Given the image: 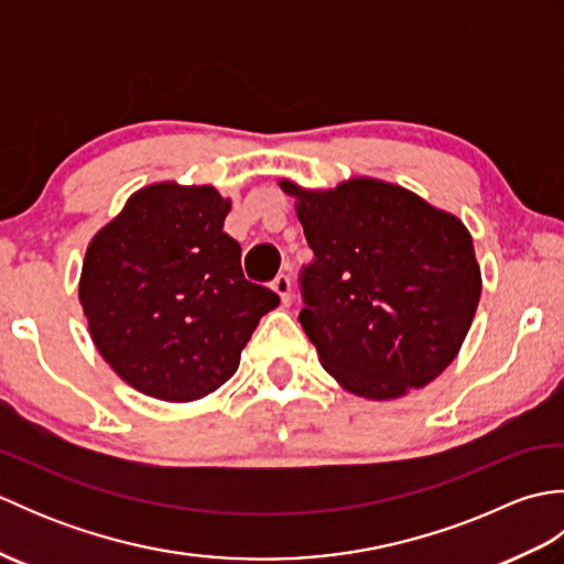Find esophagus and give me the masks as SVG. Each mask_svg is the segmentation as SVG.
Returning <instances> with one entry per match:
<instances>
[{
    "label": "esophagus",
    "mask_w": 564,
    "mask_h": 564,
    "mask_svg": "<svg viewBox=\"0 0 564 564\" xmlns=\"http://www.w3.org/2000/svg\"><path fill=\"white\" fill-rule=\"evenodd\" d=\"M271 285H273V291L281 295V303L289 305L291 303V275L289 273H279L273 279Z\"/></svg>",
    "instance_id": "esophagus-1"
}]
</instances>
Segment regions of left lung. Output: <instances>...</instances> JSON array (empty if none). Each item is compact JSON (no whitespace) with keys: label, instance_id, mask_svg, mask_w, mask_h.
Returning a JSON list of instances; mask_svg holds the SVG:
<instances>
[{"label":"left lung","instance_id":"obj_1","mask_svg":"<svg viewBox=\"0 0 564 564\" xmlns=\"http://www.w3.org/2000/svg\"><path fill=\"white\" fill-rule=\"evenodd\" d=\"M281 188L297 198L315 254L297 275V319L327 373L370 400L424 388L458 354L480 303L465 225L376 178Z\"/></svg>","mask_w":564,"mask_h":564}]
</instances>
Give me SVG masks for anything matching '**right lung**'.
<instances>
[{
  "instance_id": "right-lung-1",
  "label": "right lung",
  "mask_w": 564,
  "mask_h": 564,
  "mask_svg": "<svg viewBox=\"0 0 564 564\" xmlns=\"http://www.w3.org/2000/svg\"><path fill=\"white\" fill-rule=\"evenodd\" d=\"M213 186L154 184L91 239L79 303L104 361L128 386L188 402L235 376L259 319L281 303L242 271Z\"/></svg>"
}]
</instances>
